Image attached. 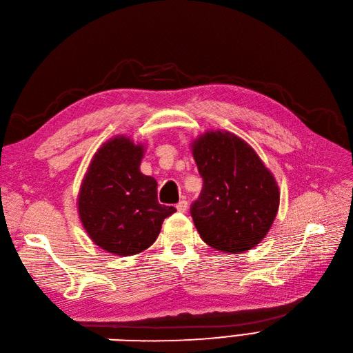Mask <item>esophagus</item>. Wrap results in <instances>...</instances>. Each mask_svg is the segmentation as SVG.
Here are the masks:
<instances>
[{
  "label": "esophagus",
  "instance_id": "esophagus-1",
  "mask_svg": "<svg viewBox=\"0 0 353 353\" xmlns=\"http://www.w3.org/2000/svg\"><path fill=\"white\" fill-rule=\"evenodd\" d=\"M176 209L179 210V212H186L188 210V202L186 201H180L177 205H176Z\"/></svg>",
  "mask_w": 353,
  "mask_h": 353
}]
</instances>
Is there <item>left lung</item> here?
<instances>
[{
    "label": "left lung",
    "instance_id": "obj_1",
    "mask_svg": "<svg viewBox=\"0 0 353 353\" xmlns=\"http://www.w3.org/2000/svg\"><path fill=\"white\" fill-rule=\"evenodd\" d=\"M192 150L203 179L202 192L190 208L199 235L223 252L254 248L279 210L274 176L247 143L228 131L205 132Z\"/></svg>",
    "mask_w": 353,
    "mask_h": 353
}]
</instances>
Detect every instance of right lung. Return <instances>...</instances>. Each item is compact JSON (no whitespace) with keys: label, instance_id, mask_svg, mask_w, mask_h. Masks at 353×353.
I'll return each mask as SVG.
<instances>
[{"label":"right lung","instance_id":"right-lung-1","mask_svg":"<svg viewBox=\"0 0 353 353\" xmlns=\"http://www.w3.org/2000/svg\"><path fill=\"white\" fill-rule=\"evenodd\" d=\"M144 148L124 135L105 143L82 181L78 210L88 235L115 255L147 250L176 212L157 201V181L140 172Z\"/></svg>","mask_w":353,"mask_h":353}]
</instances>
